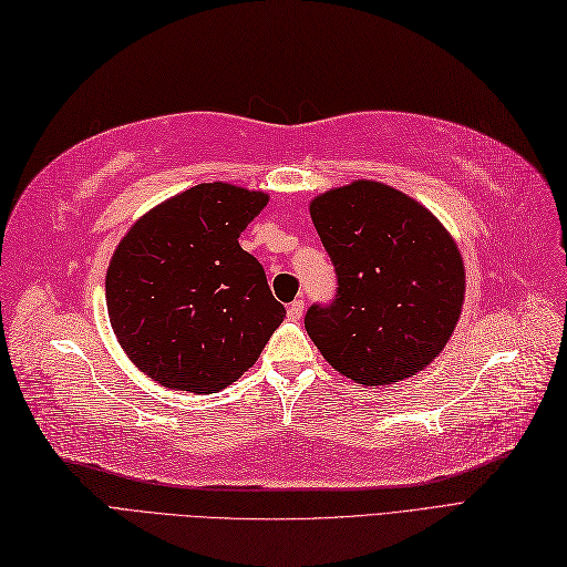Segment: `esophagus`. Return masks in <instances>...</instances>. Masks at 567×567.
<instances>
[{
  "instance_id": "obj_1",
  "label": "esophagus",
  "mask_w": 567,
  "mask_h": 567,
  "mask_svg": "<svg viewBox=\"0 0 567 567\" xmlns=\"http://www.w3.org/2000/svg\"><path fill=\"white\" fill-rule=\"evenodd\" d=\"M287 313H289L291 320H299V318L303 316V299H295V301H291Z\"/></svg>"
}]
</instances>
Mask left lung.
Segmentation results:
<instances>
[{
    "instance_id": "obj_1",
    "label": "left lung",
    "mask_w": 567,
    "mask_h": 567,
    "mask_svg": "<svg viewBox=\"0 0 567 567\" xmlns=\"http://www.w3.org/2000/svg\"><path fill=\"white\" fill-rule=\"evenodd\" d=\"M337 272L332 303L306 332L337 372L364 386L403 381L437 358L464 303V261L437 218L379 181H353L310 203Z\"/></svg>"
}]
</instances>
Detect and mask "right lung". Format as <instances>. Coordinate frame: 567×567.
<instances>
[{"label":"right lung","mask_w":567,"mask_h":567,"mask_svg":"<svg viewBox=\"0 0 567 567\" xmlns=\"http://www.w3.org/2000/svg\"><path fill=\"white\" fill-rule=\"evenodd\" d=\"M268 195L199 184L143 214L105 276L115 337L159 386L216 393L240 379L285 318L264 266L237 243Z\"/></svg>","instance_id":"add662e5"}]
</instances>
